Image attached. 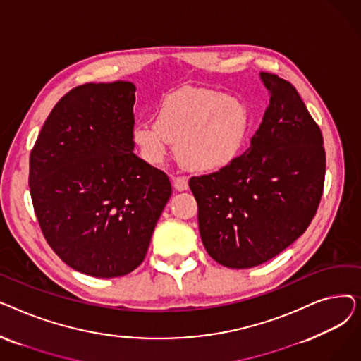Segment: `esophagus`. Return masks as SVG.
Returning a JSON list of instances; mask_svg holds the SVG:
<instances>
[{
    "label": "esophagus",
    "instance_id": "34e87169",
    "mask_svg": "<svg viewBox=\"0 0 361 361\" xmlns=\"http://www.w3.org/2000/svg\"><path fill=\"white\" fill-rule=\"evenodd\" d=\"M173 185L177 192H184L188 188V183L185 177H173Z\"/></svg>",
    "mask_w": 361,
    "mask_h": 361
}]
</instances>
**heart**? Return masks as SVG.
Returning a JSON list of instances; mask_svg holds the SVG:
<instances>
[{
    "label": "heart",
    "instance_id": "heart-1",
    "mask_svg": "<svg viewBox=\"0 0 361 361\" xmlns=\"http://www.w3.org/2000/svg\"><path fill=\"white\" fill-rule=\"evenodd\" d=\"M250 124L247 106L212 90L178 92L166 97L154 123H139L133 143L150 165L161 164L174 145L177 161L196 173H211L235 161Z\"/></svg>",
    "mask_w": 361,
    "mask_h": 361
}]
</instances>
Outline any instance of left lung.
Listing matches in <instances>:
<instances>
[{
  "label": "left lung",
  "instance_id": "obj_1",
  "mask_svg": "<svg viewBox=\"0 0 361 361\" xmlns=\"http://www.w3.org/2000/svg\"><path fill=\"white\" fill-rule=\"evenodd\" d=\"M269 105L249 149L188 181L209 256L231 269L257 267L307 230L324 193V137L297 89L260 73Z\"/></svg>",
  "mask_w": 361,
  "mask_h": 361
}]
</instances>
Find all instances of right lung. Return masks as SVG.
Wrapping results in <instances>:
<instances>
[{"label":"right lung","instance_id":"add662e5","mask_svg":"<svg viewBox=\"0 0 361 361\" xmlns=\"http://www.w3.org/2000/svg\"><path fill=\"white\" fill-rule=\"evenodd\" d=\"M135 92L121 80L71 89L30 152V196L47 243L94 278L139 267L173 192L164 171L133 154Z\"/></svg>","mask_w":361,"mask_h":361}]
</instances>
